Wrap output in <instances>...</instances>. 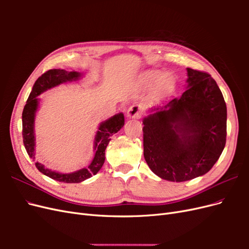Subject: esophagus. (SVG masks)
I'll return each mask as SVG.
<instances>
[{
	"label": "esophagus",
	"instance_id": "obj_1",
	"mask_svg": "<svg viewBox=\"0 0 249 249\" xmlns=\"http://www.w3.org/2000/svg\"><path fill=\"white\" fill-rule=\"evenodd\" d=\"M126 114H127V117L138 119L143 114V109L141 108V106H139V105H133V106H131L129 110H127Z\"/></svg>",
	"mask_w": 249,
	"mask_h": 249
}]
</instances>
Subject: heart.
I'll return each mask as SVG.
<instances>
[{
	"label": "heart",
	"instance_id": "1",
	"mask_svg": "<svg viewBox=\"0 0 249 249\" xmlns=\"http://www.w3.org/2000/svg\"><path fill=\"white\" fill-rule=\"evenodd\" d=\"M172 84H173V78L169 76V74H165V76H163L159 81V86L162 89H168L172 86Z\"/></svg>",
	"mask_w": 249,
	"mask_h": 249
}]
</instances>
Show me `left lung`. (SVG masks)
<instances>
[{"mask_svg": "<svg viewBox=\"0 0 249 249\" xmlns=\"http://www.w3.org/2000/svg\"><path fill=\"white\" fill-rule=\"evenodd\" d=\"M188 88L143 120V155L158 177L185 182L205 175L227 142V105L206 71L187 69Z\"/></svg>", "mask_w": 249, "mask_h": 249, "instance_id": "left-lung-1", "label": "left lung"}]
</instances>
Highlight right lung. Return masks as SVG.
Wrapping results in <instances>:
<instances>
[{
	"label": "right lung",
	"mask_w": 249,
	"mask_h": 249,
	"mask_svg": "<svg viewBox=\"0 0 249 249\" xmlns=\"http://www.w3.org/2000/svg\"><path fill=\"white\" fill-rule=\"evenodd\" d=\"M80 76V73L77 71H66L64 70H50L42 73L41 76L36 80L34 83L32 91L30 93L27 103L22 111V141L27 150L29 157L31 159H34V132H33V124H34V115L37 109V102L36 96L39 95L41 92L46 91L47 89H50L56 85L61 84L66 81L77 80ZM124 124V116L123 113H119L117 115H114L106 122L102 123L99 127V131L96 133L95 137V156L92 162L86 168H83L72 173H59L49 170L43 167V165L36 162L35 166L43 175L47 177L56 179L58 182L62 183H81L89 178H91L93 175H96L103 164L105 162V149H106L109 141L111 140V136L113 134L117 133Z\"/></svg>",
	"instance_id": "1"
}]
</instances>
